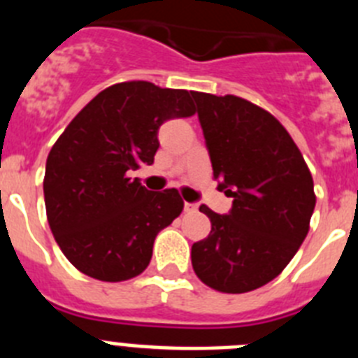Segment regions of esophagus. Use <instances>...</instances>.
Returning <instances> with one entry per match:
<instances>
[{"instance_id": "34e87169", "label": "esophagus", "mask_w": 358, "mask_h": 358, "mask_svg": "<svg viewBox=\"0 0 358 358\" xmlns=\"http://www.w3.org/2000/svg\"><path fill=\"white\" fill-rule=\"evenodd\" d=\"M197 210V204L195 202H185V211L186 213H192V211Z\"/></svg>"}]
</instances>
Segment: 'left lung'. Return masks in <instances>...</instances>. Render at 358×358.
Segmentation results:
<instances>
[{
    "label": "left lung",
    "mask_w": 358,
    "mask_h": 358,
    "mask_svg": "<svg viewBox=\"0 0 358 358\" xmlns=\"http://www.w3.org/2000/svg\"><path fill=\"white\" fill-rule=\"evenodd\" d=\"M213 177L233 197L227 215L202 204L211 231L192 245L202 283L242 294L273 281L310 229L315 208L312 173L287 129L262 107L235 96L192 93Z\"/></svg>",
    "instance_id": "8db88e82"
}]
</instances>
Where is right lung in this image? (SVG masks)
Returning <instances> with one entry per match:
<instances>
[{
    "instance_id": "add662e5",
    "label": "right lung",
    "mask_w": 358,
    "mask_h": 358,
    "mask_svg": "<svg viewBox=\"0 0 358 358\" xmlns=\"http://www.w3.org/2000/svg\"><path fill=\"white\" fill-rule=\"evenodd\" d=\"M194 115L192 91L120 82L59 136L46 159L44 204L55 242L80 273L116 283L147 268L157 233L185 202L176 188L150 192L129 176L154 163L166 120Z\"/></svg>"
}]
</instances>
